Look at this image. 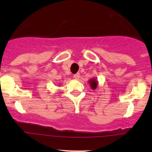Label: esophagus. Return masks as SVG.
I'll return each instance as SVG.
<instances>
[{
  "instance_id": "obj_1",
  "label": "esophagus",
  "mask_w": 152,
  "mask_h": 152,
  "mask_svg": "<svg viewBox=\"0 0 152 152\" xmlns=\"http://www.w3.org/2000/svg\"><path fill=\"white\" fill-rule=\"evenodd\" d=\"M79 77H80V74H79V73H76V74L73 75V78H74L75 79H79Z\"/></svg>"
}]
</instances>
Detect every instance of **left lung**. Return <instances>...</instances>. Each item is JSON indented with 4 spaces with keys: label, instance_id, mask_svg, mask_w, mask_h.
<instances>
[{
    "label": "left lung",
    "instance_id": "left-lung-1",
    "mask_svg": "<svg viewBox=\"0 0 152 152\" xmlns=\"http://www.w3.org/2000/svg\"><path fill=\"white\" fill-rule=\"evenodd\" d=\"M88 83L90 84V87H91L92 90H96V89L97 88L98 85H99V82H98L96 78H93V79H91L89 81Z\"/></svg>",
    "mask_w": 152,
    "mask_h": 152
}]
</instances>
